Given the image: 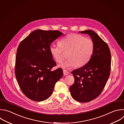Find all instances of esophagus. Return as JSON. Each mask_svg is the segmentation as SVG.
<instances>
[{"label":"esophagus","instance_id":"esophagus-1","mask_svg":"<svg viewBox=\"0 0 124 124\" xmlns=\"http://www.w3.org/2000/svg\"><path fill=\"white\" fill-rule=\"evenodd\" d=\"M69 73H69V71H68L67 70H63V74H64V75L66 76V75H68Z\"/></svg>","mask_w":124,"mask_h":124}]
</instances>
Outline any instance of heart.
I'll use <instances>...</instances> for the list:
<instances>
[{"label": "heart", "mask_w": 124, "mask_h": 124, "mask_svg": "<svg viewBox=\"0 0 124 124\" xmlns=\"http://www.w3.org/2000/svg\"><path fill=\"white\" fill-rule=\"evenodd\" d=\"M58 44L57 46L51 45L49 51L57 63H61L63 60V52H68L66 54L68 58L61 65L64 69L85 66L90 61L94 51L93 40L78 34L67 35L58 41Z\"/></svg>", "instance_id": "heart-1"}]
</instances>
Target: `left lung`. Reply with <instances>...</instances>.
<instances>
[{
    "mask_svg": "<svg viewBox=\"0 0 124 124\" xmlns=\"http://www.w3.org/2000/svg\"><path fill=\"white\" fill-rule=\"evenodd\" d=\"M88 34L94 43V51L89 62L71 71L74 83L70 87L72 97L86 103L96 98L102 93L110 72L111 54L108 44L94 31H80Z\"/></svg>",
    "mask_w": 124,
    "mask_h": 124,
    "instance_id": "left-lung-1",
    "label": "left lung"
}]
</instances>
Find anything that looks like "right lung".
<instances>
[{"label": "right lung", "mask_w": 124, "mask_h": 124, "mask_svg": "<svg viewBox=\"0 0 124 124\" xmlns=\"http://www.w3.org/2000/svg\"><path fill=\"white\" fill-rule=\"evenodd\" d=\"M58 31L37 30L20 43L16 57L15 74L22 93L34 101L51 96L54 85L62 77L63 70L52 69L56 65L49 47L63 35Z\"/></svg>", "instance_id": "1"}]
</instances>
